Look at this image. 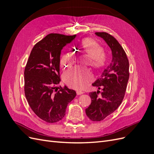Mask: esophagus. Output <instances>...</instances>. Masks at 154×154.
Listing matches in <instances>:
<instances>
[{
	"label": "esophagus",
	"mask_w": 154,
	"mask_h": 154,
	"mask_svg": "<svg viewBox=\"0 0 154 154\" xmlns=\"http://www.w3.org/2000/svg\"><path fill=\"white\" fill-rule=\"evenodd\" d=\"M83 92H82V91H76V94L77 95H81V94H83Z\"/></svg>",
	"instance_id": "obj_1"
}]
</instances>
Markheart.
Wrapping results in <instances>:
<instances>
[{"mask_svg": "<svg viewBox=\"0 0 154 154\" xmlns=\"http://www.w3.org/2000/svg\"><path fill=\"white\" fill-rule=\"evenodd\" d=\"M83 50L89 56L91 60V66L95 69H99L104 65L105 55L103 48L94 40L86 38L81 42ZM76 61V54L69 51L63 56L60 60V66L66 69ZM92 80L90 72L84 69L73 68L66 71L63 74V80L70 87L81 89L84 88L87 83Z\"/></svg>", "mask_w": 154, "mask_h": 154, "instance_id": "b5f03b06", "label": "heart"}]
</instances>
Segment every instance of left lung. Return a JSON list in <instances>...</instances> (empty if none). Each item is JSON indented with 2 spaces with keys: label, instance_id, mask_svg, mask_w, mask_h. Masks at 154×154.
Here are the masks:
<instances>
[{
  "label": "left lung",
  "instance_id": "8db88e82",
  "mask_svg": "<svg viewBox=\"0 0 154 154\" xmlns=\"http://www.w3.org/2000/svg\"><path fill=\"white\" fill-rule=\"evenodd\" d=\"M95 34L106 42L112 55L111 63L101 78L92 83V86L102 91L89 93L91 103L85 109L91 121L100 122L114 112L122 103L129 79V62L123 48L114 36L105 32Z\"/></svg>",
  "mask_w": 154,
  "mask_h": 154
}]
</instances>
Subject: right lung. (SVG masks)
Here are the masks:
<instances>
[{
  "instance_id": "1",
  "label": "right lung",
  "mask_w": 154,
  "mask_h": 154,
  "mask_svg": "<svg viewBox=\"0 0 154 154\" xmlns=\"http://www.w3.org/2000/svg\"><path fill=\"white\" fill-rule=\"evenodd\" d=\"M76 35L51 33L32 48L24 70V92L32 110L48 123H56L66 115L67 105L75 97V91L66 86L54 90L60 82L61 51Z\"/></svg>"
}]
</instances>
